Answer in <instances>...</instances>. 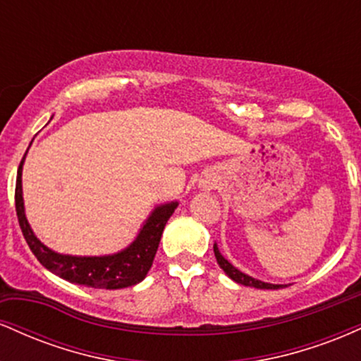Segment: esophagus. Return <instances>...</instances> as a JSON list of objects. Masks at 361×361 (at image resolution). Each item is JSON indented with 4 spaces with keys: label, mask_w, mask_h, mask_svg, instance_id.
Segmentation results:
<instances>
[{
    "label": "esophagus",
    "mask_w": 361,
    "mask_h": 361,
    "mask_svg": "<svg viewBox=\"0 0 361 361\" xmlns=\"http://www.w3.org/2000/svg\"><path fill=\"white\" fill-rule=\"evenodd\" d=\"M214 186H215V180H209V181H207V183H205V188H209V190H212Z\"/></svg>",
    "instance_id": "1"
}]
</instances>
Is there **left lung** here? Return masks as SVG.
Wrapping results in <instances>:
<instances>
[{
	"label": "left lung",
	"instance_id": "obj_1",
	"mask_svg": "<svg viewBox=\"0 0 361 361\" xmlns=\"http://www.w3.org/2000/svg\"><path fill=\"white\" fill-rule=\"evenodd\" d=\"M214 252H215V259H217L219 267L222 268L224 273H226L227 276H229L231 280H234L235 283H241L244 287H255V288H261V290H279V288H285L283 285H275V283H267V281H261L258 279H252V276L246 275V273H243L241 270H238V268L234 267L233 263H229L224 256L221 255V251H219L217 244H214Z\"/></svg>",
	"mask_w": 361,
	"mask_h": 361
}]
</instances>
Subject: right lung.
<instances>
[{
  "label": "right lung",
  "mask_w": 361,
  "mask_h": 361,
  "mask_svg": "<svg viewBox=\"0 0 361 361\" xmlns=\"http://www.w3.org/2000/svg\"><path fill=\"white\" fill-rule=\"evenodd\" d=\"M27 152H25V156H27ZM25 156L18 166V173H16L15 207L25 241L35 255V258L42 263V267L52 271L54 275L71 281V283L85 285V287L91 288H127L146 279L147 271L152 267V261H154L164 226L175 212L178 202H168V204L154 207V210L149 214L146 222L139 229V234L135 235L134 241L127 247H123L122 251L103 256L62 255V252L54 251L44 243H40V239L37 238L27 221L22 190Z\"/></svg>",
  "instance_id": "right-lung-1"
}]
</instances>
